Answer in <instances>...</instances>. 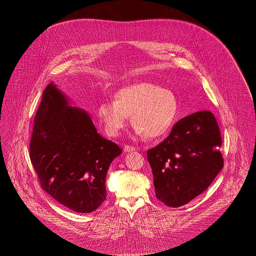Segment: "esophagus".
<instances>
[{
    "label": "esophagus",
    "mask_w": 256,
    "mask_h": 256,
    "mask_svg": "<svg viewBox=\"0 0 256 256\" xmlns=\"http://www.w3.org/2000/svg\"><path fill=\"white\" fill-rule=\"evenodd\" d=\"M124 150L126 152H132L135 150V148L132 146H130V145H124Z\"/></svg>",
    "instance_id": "obj_1"
}]
</instances>
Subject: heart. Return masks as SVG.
<instances>
[{
  "label": "heart",
  "instance_id": "b5f03b06",
  "mask_svg": "<svg viewBox=\"0 0 256 256\" xmlns=\"http://www.w3.org/2000/svg\"><path fill=\"white\" fill-rule=\"evenodd\" d=\"M178 102L169 89L150 82H138L116 92L114 102H102L98 106V118L110 136L119 135L128 122L148 138L165 134L176 119Z\"/></svg>",
  "mask_w": 256,
  "mask_h": 256
}]
</instances>
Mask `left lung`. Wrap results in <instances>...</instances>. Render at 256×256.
<instances>
[{
    "label": "left lung",
    "mask_w": 256,
    "mask_h": 256,
    "mask_svg": "<svg viewBox=\"0 0 256 256\" xmlns=\"http://www.w3.org/2000/svg\"><path fill=\"white\" fill-rule=\"evenodd\" d=\"M217 146L222 135L212 112L198 111L176 122L166 139L146 152L159 200L180 207L206 191L224 167Z\"/></svg>",
    "instance_id": "left-lung-1"
}]
</instances>
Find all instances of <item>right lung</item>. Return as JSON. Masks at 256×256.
<instances>
[{
	"mask_svg": "<svg viewBox=\"0 0 256 256\" xmlns=\"http://www.w3.org/2000/svg\"><path fill=\"white\" fill-rule=\"evenodd\" d=\"M121 154L117 144L98 134L84 110L69 106L54 84L46 87L30 143L44 191L74 212H93L106 200V172Z\"/></svg>",
	"mask_w": 256,
	"mask_h": 256,
	"instance_id": "1",
	"label": "right lung"
}]
</instances>
